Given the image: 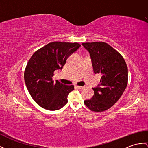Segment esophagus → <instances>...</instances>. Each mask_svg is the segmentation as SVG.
Returning a JSON list of instances; mask_svg holds the SVG:
<instances>
[{
	"mask_svg": "<svg viewBox=\"0 0 148 148\" xmlns=\"http://www.w3.org/2000/svg\"><path fill=\"white\" fill-rule=\"evenodd\" d=\"M75 87H76L78 89H83L84 88V86H78V85H76L75 86Z\"/></svg>",
	"mask_w": 148,
	"mask_h": 148,
	"instance_id": "34e87169",
	"label": "esophagus"
}]
</instances>
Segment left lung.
Instances as JSON below:
<instances>
[{"mask_svg": "<svg viewBox=\"0 0 148 148\" xmlns=\"http://www.w3.org/2000/svg\"><path fill=\"white\" fill-rule=\"evenodd\" d=\"M82 45L90 53L95 74L102 75L100 84L92 88L94 95L84 103L92 111L106 110L118 101L127 86V64L121 54L106 42Z\"/></svg>", "mask_w": 148, "mask_h": 148, "instance_id": "obj_1", "label": "left lung"}]
</instances>
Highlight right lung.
<instances>
[{
  "mask_svg": "<svg viewBox=\"0 0 148 148\" xmlns=\"http://www.w3.org/2000/svg\"><path fill=\"white\" fill-rule=\"evenodd\" d=\"M81 45L77 42H53L36 51L24 71V81L32 98L39 106L56 110L68 102V95L73 85L54 82V71L62 70L66 61Z\"/></svg>",
  "mask_w": 148,
  "mask_h": 148,
  "instance_id": "obj_1",
  "label": "right lung"
}]
</instances>
